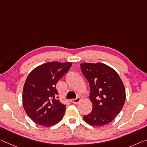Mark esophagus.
Masks as SVG:
<instances>
[{"mask_svg": "<svg viewBox=\"0 0 147 147\" xmlns=\"http://www.w3.org/2000/svg\"><path fill=\"white\" fill-rule=\"evenodd\" d=\"M81 101V99L80 98V97H77V98L76 99H72L71 100V102L73 103V104H77L79 102H80Z\"/></svg>", "mask_w": 147, "mask_h": 147, "instance_id": "esophagus-1", "label": "esophagus"}]
</instances>
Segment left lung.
<instances>
[{"instance_id":"1","label":"left lung","mask_w":147,"mask_h":147,"mask_svg":"<svg viewBox=\"0 0 147 147\" xmlns=\"http://www.w3.org/2000/svg\"><path fill=\"white\" fill-rule=\"evenodd\" d=\"M80 68L90 84V99L93 105L84 120L93 126L109 124L120 113L125 100V90L118 73L108 65L83 63Z\"/></svg>"}]
</instances>
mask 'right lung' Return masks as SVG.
<instances>
[{
  "instance_id": "obj_1",
  "label": "right lung",
  "mask_w": 147,
  "mask_h": 147,
  "mask_svg": "<svg viewBox=\"0 0 147 147\" xmlns=\"http://www.w3.org/2000/svg\"><path fill=\"white\" fill-rule=\"evenodd\" d=\"M71 63H46L32 70L23 90L25 113L38 125L52 126L63 117L66 105L58 99L56 84L71 68Z\"/></svg>"
}]
</instances>
